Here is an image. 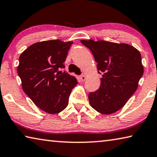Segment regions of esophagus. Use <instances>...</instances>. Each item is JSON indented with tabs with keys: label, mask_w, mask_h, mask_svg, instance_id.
Listing matches in <instances>:
<instances>
[{
	"label": "esophagus",
	"mask_w": 157,
	"mask_h": 157,
	"mask_svg": "<svg viewBox=\"0 0 157 157\" xmlns=\"http://www.w3.org/2000/svg\"><path fill=\"white\" fill-rule=\"evenodd\" d=\"M86 76H85L84 75H82L80 76V80H81L82 82L85 81V80H86Z\"/></svg>",
	"instance_id": "esophagus-1"
}]
</instances>
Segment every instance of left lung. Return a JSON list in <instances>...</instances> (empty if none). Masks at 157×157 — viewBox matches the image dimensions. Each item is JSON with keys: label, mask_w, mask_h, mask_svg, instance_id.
<instances>
[{"label": "left lung", "mask_w": 157, "mask_h": 157, "mask_svg": "<svg viewBox=\"0 0 157 157\" xmlns=\"http://www.w3.org/2000/svg\"><path fill=\"white\" fill-rule=\"evenodd\" d=\"M98 63L102 75L99 89L89 94L90 105L103 114L113 113L123 107L136 91L143 74L141 55L130 45L81 40Z\"/></svg>", "instance_id": "left-lung-1"}]
</instances>
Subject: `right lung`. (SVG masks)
<instances>
[{
	"mask_svg": "<svg viewBox=\"0 0 157 157\" xmlns=\"http://www.w3.org/2000/svg\"><path fill=\"white\" fill-rule=\"evenodd\" d=\"M73 41H44L34 44L21 53L17 73L25 94L41 110L57 113L68 104L78 80L62 72Z\"/></svg>",
	"mask_w": 157,
	"mask_h": 157,
	"instance_id": "add662e5",
	"label": "right lung"
}]
</instances>
